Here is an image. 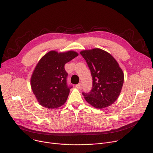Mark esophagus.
<instances>
[{
    "instance_id": "obj_1",
    "label": "esophagus",
    "mask_w": 153,
    "mask_h": 153,
    "mask_svg": "<svg viewBox=\"0 0 153 153\" xmlns=\"http://www.w3.org/2000/svg\"><path fill=\"white\" fill-rule=\"evenodd\" d=\"M76 87L77 88H78V89H81V88L82 87V84L81 83H79L78 84L76 85Z\"/></svg>"
}]
</instances>
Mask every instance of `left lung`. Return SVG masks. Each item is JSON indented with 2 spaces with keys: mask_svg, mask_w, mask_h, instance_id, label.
<instances>
[{
  "mask_svg": "<svg viewBox=\"0 0 153 153\" xmlns=\"http://www.w3.org/2000/svg\"><path fill=\"white\" fill-rule=\"evenodd\" d=\"M91 70L92 89L82 92L85 100L97 108L113 104L118 99L124 81L122 69L110 53L99 48L80 52Z\"/></svg>",
  "mask_w": 153,
  "mask_h": 153,
  "instance_id": "obj_1",
  "label": "left lung"
}]
</instances>
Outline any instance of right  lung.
Wrapping results in <instances>:
<instances>
[{
  "label": "right lung",
  "instance_id": "1",
  "mask_svg": "<svg viewBox=\"0 0 153 153\" xmlns=\"http://www.w3.org/2000/svg\"><path fill=\"white\" fill-rule=\"evenodd\" d=\"M77 56L74 51H51L39 61L31 77V87L40 105L56 108L66 102L72 87L67 84L64 65Z\"/></svg>",
  "mask_w": 153,
  "mask_h": 153
}]
</instances>
